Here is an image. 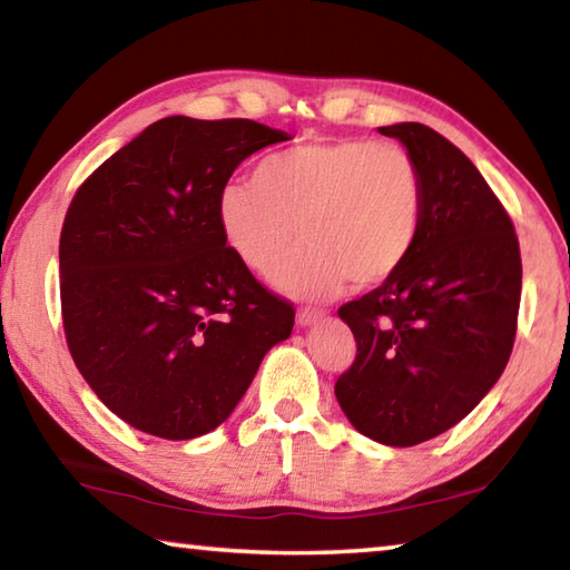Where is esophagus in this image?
Listing matches in <instances>:
<instances>
[{"mask_svg": "<svg viewBox=\"0 0 570 570\" xmlns=\"http://www.w3.org/2000/svg\"><path fill=\"white\" fill-rule=\"evenodd\" d=\"M316 320H322L320 308H306V306H302V308H298V312H296V324H302V326L314 324Z\"/></svg>", "mask_w": 570, "mask_h": 570, "instance_id": "34e87169", "label": "esophagus"}]
</instances>
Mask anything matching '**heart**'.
<instances>
[{"label":"heart","mask_w":570,"mask_h":570,"mask_svg":"<svg viewBox=\"0 0 570 570\" xmlns=\"http://www.w3.org/2000/svg\"><path fill=\"white\" fill-rule=\"evenodd\" d=\"M422 176L400 142L340 138L304 142L218 193L220 234L240 264L274 276L298 238L306 246L278 278L322 298L350 282L377 286L407 264L422 226Z\"/></svg>","instance_id":"b5f03b06"}]
</instances>
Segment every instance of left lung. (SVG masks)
Here are the masks:
<instances>
[{
    "label": "left lung",
    "instance_id": "8db88e82",
    "mask_svg": "<svg viewBox=\"0 0 570 570\" xmlns=\"http://www.w3.org/2000/svg\"><path fill=\"white\" fill-rule=\"evenodd\" d=\"M422 176L417 244L397 274L340 306L356 342L334 394L362 435L412 448L458 424L503 374L518 330V236L470 158L422 122L380 128Z\"/></svg>",
    "mask_w": 570,
    "mask_h": 570
}]
</instances>
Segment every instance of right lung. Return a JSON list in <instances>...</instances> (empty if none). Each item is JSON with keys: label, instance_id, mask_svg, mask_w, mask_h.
<instances>
[{"label": "right lung", "instance_id": "add662e5", "mask_svg": "<svg viewBox=\"0 0 570 570\" xmlns=\"http://www.w3.org/2000/svg\"><path fill=\"white\" fill-rule=\"evenodd\" d=\"M288 140L246 118L148 125L77 188L60 234L67 350L135 430L190 440L244 397L294 308L240 264L216 200L250 153Z\"/></svg>", "mask_w": 570, "mask_h": 570}]
</instances>
